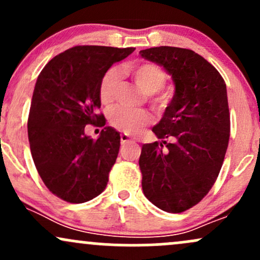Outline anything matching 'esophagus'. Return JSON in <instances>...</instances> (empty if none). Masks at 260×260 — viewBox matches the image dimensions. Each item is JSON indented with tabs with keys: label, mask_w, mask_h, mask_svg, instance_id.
I'll return each instance as SVG.
<instances>
[{
	"label": "esophagus",
	"mask_w": 260,
	"mask_h": 260,
	"mask_svg": "<svg viewBox=\"0 0 260 260\" xmlns=\"http://www.w3.org/2000/svg\"><path fill=\"white\" fill-rule=\"evenodd\" d=\"M128 142H132L131 137L127 134H121V144H126Z\"/></svg>",
	"instance_id": "34e87169"
}]
</instances>
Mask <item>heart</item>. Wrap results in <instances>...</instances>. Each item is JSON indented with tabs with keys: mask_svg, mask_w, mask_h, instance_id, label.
<instances>
[{
	"mask_svg": "<svg viewBox=\"0 0 260 260\" xmlns=\"http://www.w3.org/2000/svg\"><path fill=\"white\" fill-rule=\"evenodd\" d=\"M123 71L132 76L134 82L143 91L147 92L148 99L156 107H162L166 104L165 95H160L159 90L165 85V71L151 62L124 64ZM121 82V73L116 68L107 70L100 80L99 96L104 105H109L115 99L116 90ZM109 121L116 129L126 134L138 133L143 127L150 122V115L143 109H127L123 106L113 107L109 113Z\"/></svg>",
	"mask_w": 260,
	"mask_h": 260,
	"instance_id": "b5f03b06",
	"label": "heart"
}]
</instances>
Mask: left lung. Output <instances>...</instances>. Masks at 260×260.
Instances as JSON below:
<instances>
[{"label":"left lung","instance_id":"obj_1","mask_svg":"<svg viewBox=\"0 0 260 260\" xmlns=\"http://www.w3.org/2000/svg\"><path fill=\"white\" fill-rule=\"evenodd\" d=\"M139 53L162 66L175 83L174 98L153 127L162 140L142 147L143 192L161 210L182 213L208 194L225 159L230 139L225 80L192 50L160 46Z\"/></svg>","mask_w":260,"mask_h":260}]
</instances>
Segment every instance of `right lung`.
<instances>
[{
	"mask_svg": "<svg viewBox=\"0 0 260 260\" xmlns=\"http://www.w3.org/2000/svg\"><path fill=\"white\" fill-rule=\"evenodd\" d=\"M134 47L74 46L55 56L39 74L28 118L32 160L49 190L68 203H84L105 189L120 150V133L111 127L98 139L86 124L106 123L100 80Z\"/></svg>",
	"mask_w": 260,
	"mask_h": 260,
	"instance_id": "add662e5",
	"label": "right lung"
}]
</instances>
